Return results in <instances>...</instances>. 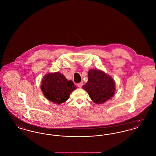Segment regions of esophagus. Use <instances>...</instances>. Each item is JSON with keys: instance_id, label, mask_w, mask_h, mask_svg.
<instances>
[{"instance_id": "1", "label": "esophagus", "mask_w": 156, "mask_h": 156, "mask_svg": "<svg viewBox=\"0 0 156 156\" xmlns=\"http://www.w3.org/2000/svg\"><path fill=\"white\" fill-rule=\"evenodd\" d=\"M82 85H83V82H80V83H78L77 84V86H78L79 88H82Z\"/></svg>"}]
</instances>
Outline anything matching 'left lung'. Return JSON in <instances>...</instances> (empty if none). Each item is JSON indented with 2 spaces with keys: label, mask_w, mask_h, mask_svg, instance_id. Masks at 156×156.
<instances>
[{
  "label": "left lung",
  "mask_w": 156,
  "mask_h": 156,
  "mask_svg": "<svg viewBox=\"0 0 156 156\" xmlns=\"http://www.w3.org/2000/svg\"><path fill=\"white\" fill-rule=\"evenodd\" d=\"M115 85L110 76L98 69H90L88 73V81L82 87L94 103L101 104L113 96Z\"/></svg>",
  "instance_id": "obj_1"
}]
</instances>
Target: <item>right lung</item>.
Wrapping results in <instances>:
<instances>
[{"mask_svg":"<svg viewBox=\"0 0 156 156\" xmlns=\"http://www.w3.org/2000/svg\"><path fill=\"white\" fill-rule=\"evenodd\" d=\"M41 89L48 100L55 104H61L67 101L76 87L73 82L68 81L63 75L57 72L45 76Z\"/></svg>","mask_w":156,"mask_h":156,"instance_id":"right-lung-1","label":"right lung"}]
</instances>
